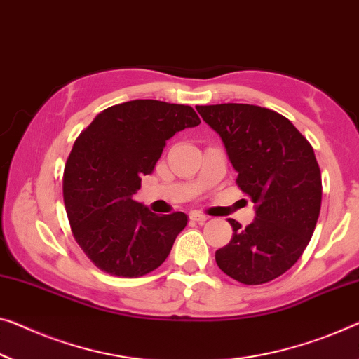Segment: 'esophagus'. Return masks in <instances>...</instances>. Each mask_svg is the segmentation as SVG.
<instances>
[{"instance_id":"esophagus-1","label":"esophagus","mask_w":359,"mask_h":359,"mask_svg":"<svg viewBox=\"0 0 359 359\" xmlns=\"http://www.w3.org/2000/svg\"><path fill=\"white\" fill-rule=\"evenodd\" d=\"M190 219H191V221L198 222V224H205L210 217L205 216V214H200V212H196V211H191V212H190Z\"/></svg>"}]
</instances>
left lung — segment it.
<instances>
[{
	"instance_id": "left-lung-1",
	"label": "left lung",
	"mask_w": 359,
	"mask_h": 359,
	"mask_svg": "<svg viewBox=\"0 0 359 359\" xmlns=\"http://www.w3.org/2000/svg\"><path fill=\"white\" fill-rule=\"evenodd\" d=\"M221 137L237 184L255 203L253 222L229 219L232 240L216 251L219 269L258 285L297 263L316 227L323 184L313 147L279 112L255 104L196 106Z\"/></svg>"
}]
</instances>
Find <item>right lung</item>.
Returning a JSON list of instances; mask_svg holds the SVG:
<instances>
[{"label": "right lung", "mask_w": 359, "mask_h": 359, "mask_svg": "<svg viewBox=\"0 0 359 359\" xmlns=\"http://www.w3.org/2000/svg\"><path fill=\"white\" fill-rule=\"evenodd\" d=\"M200 122L190 106L133 100L101 111L80 133L64 169V205L79 247L98 269L140 277L168 258L187 214L159 216L132 195L165 142Z\"/></svg>", "instance_id": "add662e5"}]
</instances>
